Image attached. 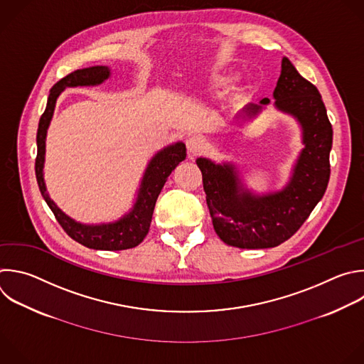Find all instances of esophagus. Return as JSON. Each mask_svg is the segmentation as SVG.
<instances>
[{
  "instance_id": "esophagus-1",
  "label": "esophagus",
  "mask_w": 364,
  "mask_h": 364,
  "mask_svg": "<svg viewBox=\"0 0 364 364\" xmlns=\"http://www.w3.org/2000/svg\"><path fill=\"white\" fill-rule=\"evenodd\" d=\"M186 144H187V153H188V157H190V159H194L196 156L201 154V153L204 151V149H205V141H204V139H201V137H198V136H191V137H188L187 141H186Z\"/></svg>"
}]
</instances>
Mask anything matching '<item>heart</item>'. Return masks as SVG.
Segmentation results:
<instances>
[{"label":"heart","instance_id":"heart-1","mask_svg":"<svg viewBox=\"0 0 364 364\" xmlns=\"http://www.w3.org/2000/svg\"><path fill=\"white\" fill-rule=\"evenodd\" d=\"M231 82V77L228 75H217L213 78V87H225Z\"/></svg>","mask_w":364,"mask_h":364}]
</instances>
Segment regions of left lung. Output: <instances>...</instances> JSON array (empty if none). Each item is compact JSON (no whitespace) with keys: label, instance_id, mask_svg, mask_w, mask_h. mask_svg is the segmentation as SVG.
<instances>
[{"label":"left lung","instance_id":"left-lung-1","mask_svg":"<svg viewBox=\"0 0 364 364\" xmlns=\"http://www.w3.org/2000/svg\"><path fill=\"white\" fill-rule=\"evenodd\" d=\"M274 107L300 126L303 149L289 183L279 191L253 193L232 163L196 160L203 174L205 200L217 235L238 249H270L289 240L324 196L330 178L333 129L318 90L303 78L287 57L273 91ZM270 102L247 104L235 118L246 123Z\"/></svg>","mask_w":364,"mask_h":364}]
</instances>
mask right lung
Instances as JSON below:
<instances>
[{"label":"right lung","mask_w":364,"mask_h":364,"mask_svg":"<svg viewBox=\"0 0 364 364\" xmlns=\"http://www.w3.org/2000/svg\"><path fill=\"white\" fill-rule=\"evenodd\" d=\"M111 75L107 65H94L77 70L67 77L57 81L50 90L46 111L43 112L38 132H37V159H36V177L46 203L54 213L57 221L64 231L80 245L94 249L118 252L139 246L147 235L151 224L154 205L161 188L164 187L171 171L186 160V144L183 141L173 143L163 150L157 151L147 164L143 174L136 201L130 211L111 223L84 224L67 215L50 197L44 181V163H46V139L47 132L54 115V108L61 92L68 87H94L102 84Z\"/></svg>","instance_id":"1"}]
</instances>
